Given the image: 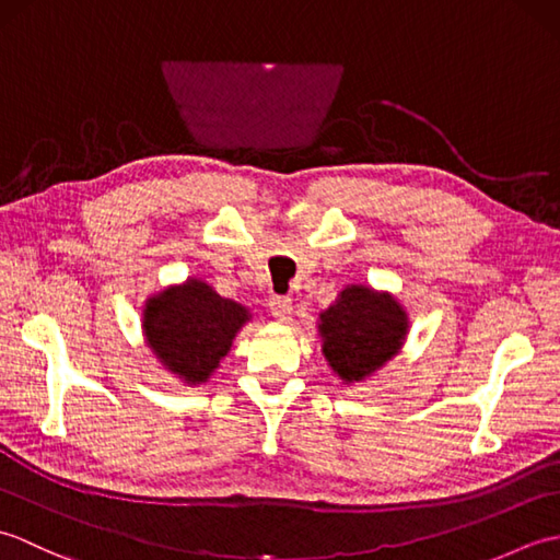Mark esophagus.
I'll use <instances>...</instances> for the list:
<instances>
[{"label": "esophagus", "instance_id": "obj_1", "mask_svg": "<svg viewBox=\"0 0 560 560\" xmlns=\"http://www.w3.org/2000/svg\"><path fill=\"white\" fill-rule=\"evenodd\" d=\"M269 313L281 319V323H287V319H291L293 315V303L291 299H287V295H277V299L269 301Z\"/></svg>", "mask_w": 560, "mask_h": 560}]
</instances>
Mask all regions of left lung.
Instances as JSON below:
<instances>
[{"label": "left lung", "instance_id": "1", "mask_svg": "<svg viewBox=\"0 0 560 560\" xmlns=\"http://www.w3.org/2000/svg\"><path fill=\"white\" fill-rule=\"evenodd\" d=\"M407 331V311L389 293L355 283L319 313L323 353L347 385L371 377L397 355Z\"/></svg>", "mask_w": 560, "mask_h": 560}]
</instances>
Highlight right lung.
<instances>
[{
    "label": "right lung",
    "mask_w": 560,
    "mask_h": 560,
    "mask_svg": "<svg viewBox=\"0 0 560 560\" xmlns=\"http://www.w3.org/2000/svg\"><path fill=\"white\" fill-rule=\"evenodd\" d=\"M249 319L247 307L221 299L209 283L187 279L151 295L144 305V337L165 371L187 385L207 383Z\"/></svg>",
    "instance_id": "add662e5"
}]
</instances>
